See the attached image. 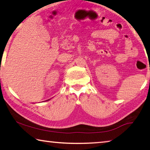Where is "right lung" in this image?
Wrapping results in <instances>:
<instances>
[{"label":"right lung","mask_w":150,"mask_h":150,"mask_svg":"<svg viewBox=\"0 0 150 150\" xmlns=\"http://www.w3.org/2000/svg\"><path fill=\"white\" fill-rule=\"evenodd\" d=\"M50 99H51V98H50ZM50 100V99H48V100ZM47 100H45V101H47Z\"/></svg>","instance_id":"add662e5"}]
</instances>
